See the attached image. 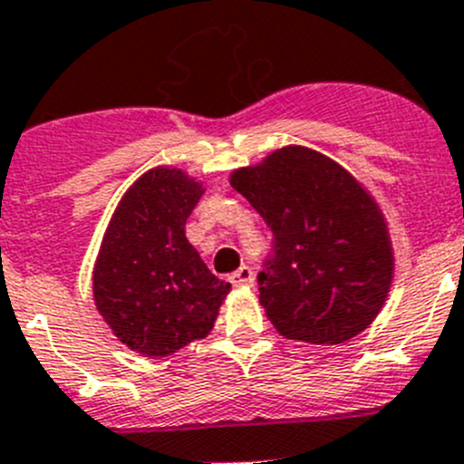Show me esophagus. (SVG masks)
Segmentation results:
<instances>
[{
	"label": "esophagus",
	"instance_id": "1",
	"mask_svg": "<svg viewBox=\"0 0 464 464\" xmlns=\"http://www.w3.org/2000/svg\"><path fill=\"white\" fill-rule=\"evenodd\" d=\"M231 283L236 287H246V285H254V272H251L249 265H242L240 269H236V272L231 274Z\"/></svg>",
	"mask_w": 464,
	"mask_h": 464
}]
</instances>
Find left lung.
Here are the masks:
<instances>
[{
	"mask_svg": "<svg viewBox=\"0 0 464 464\" xmlns=\"http://www.w3.org/2000/svg\"><path fill=\"white\" fill-rule=\"evenodd\" d=\"M231 186L272 231L258 272L260 304L281 335L340 344L365 331L392 283V246L383 215L335 160L283 147Z\"/></svg>",
	"mask_w": 464,
	"mask_h": 464,
	"instance_id": "1",
	"label": "left lung"
}]
</instances>
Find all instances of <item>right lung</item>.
Here are the masks:
<instances>
[{"mask_svg": "<svg viewBox=\"0 0 464 464\" xmlns=\"http://www.w3.org/2000/svg\"><path fill=\"white\" fill-rule=\"evenodd\" d=\"M201 195L181 169H151L124 195L103 236L94 304L120 342L142 356H169L208 335L231 290L186 237Z\"/></svg>", "mask_w": 464, "mask_h": 464, "instance_id": "1", "label": "right lung"}]
</instances>
